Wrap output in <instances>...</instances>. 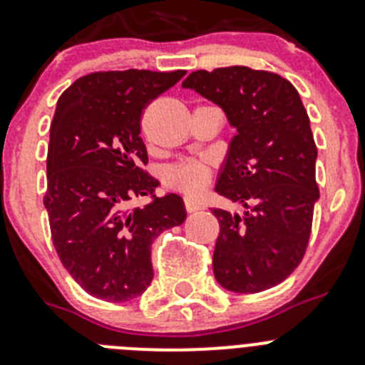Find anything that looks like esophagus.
Wrapping results in <instances>:
<instances>
[{
	"label": "esophagus",
	"mask_w": 365,
	"mask_h": 365,
	"mask_svg": "<svg viewBox=\"0 0 365 365\" xmlns=\"http://www.w3.org/2000/svg\"><path fill=\"white\" fill-rule=\"evenodd\" d=\"M185 206H186V210H188L190 213L197 212V210L205 208V205H202V200H200L199 197H195V195H186L185 197Z\"/></svg>",
	"instance_id": "obj_1"
}]
</instances>
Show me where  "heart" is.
Wrapping results in <instances>:
<instances>
[{"label": "heart", "instance_id": "heart-1", "mask_svg": "<svg viewBox=\"0 0 365 365\" xmlns=\"http://www.w3.org/2000/svg\"><path fill=\"white\" fill-rule=\"evenodd\" d=\"M212 175V166L206 159H185L170 166L166 179L170 185L185 190H199L206 185Z\"/></svg>", "mask_w": 365, "mask_h": 365}]
</instances>
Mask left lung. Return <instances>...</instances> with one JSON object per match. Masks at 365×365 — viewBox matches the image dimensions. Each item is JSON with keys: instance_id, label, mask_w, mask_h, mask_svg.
<instances>
[{"instance_id": "left-lung-1", "label": "left lung", "mask_w": 365, "mask_h": 365, "mask_svg": "<svg viewBox=\"0 0 365 365\" xmlns=\"http://www.w3.org/2000/svg\"><path fill=\"white\" fill-rule=\"evenodd\" d=\"M224 110L237 130L215 192L246 208H213L220 224L213 273L228 292L259 293L295 272L319 200L317 146L295 86L248 66L197 70L182 81Z\"/></svg>"}]
</instances>
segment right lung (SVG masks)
<instances>
[{
  "label": "right lung",
  "mask_w": 365,
  "mask_h": 365,
  "mask_svg": "<svg viewBox=\"0 0 365 365\" xmlns=\"http://www.w3.org/2000/svg\"><path fill=\"white\" fill-rule=\"evenodd\" d=\"M185 70L93 72L59 98L50 125L46 193L53 248L88 295L126 302L153 279L152 242L186 219L177 193L155 197L159 180L141 139V113ZM153 202L130 209L135 196Z\"/></svg>",
  "instance_id": "add662e5"
}]
</instances>
